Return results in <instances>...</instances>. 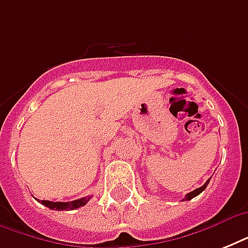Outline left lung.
Listing matches in <instances>:
<instances>
[{"label": "left lung", "mask_w": 248, "mask_h": 248, "mask_svg": "<svg viewBox=\"0 0 248 248\" xmlns=\"http://www.w3.org/2000/svg\"><path fill=\"white\" fill-rule=\"evenodd\" d=\"M208 183H210V179H208V180L206 181V183H204V184L202 185L201 188H197V189H194L193 192L188 193V194H186V196H185L184 198H183V201H189V200H192V198H194V197H196V196H198L200 193H202L204 190V189H206V186H207V185H208Z\"/></svg>", "instance_id": "obj_1"}]
</instances>
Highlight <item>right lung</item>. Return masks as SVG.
<instances>
[{"label":"right lung","instance_id":"obj_1","mask_svg":"<svg viewBox=\"0 0 248 248\" xmlns=\"http://www.w3.org/2000/svg\"><path fill=\"white\" fill-rule=\"evenodd\" d=\"M90 200H91V196L71 201V202H51V201H40V202L46 207L51 208V210H59V211L60 210H67L68 211V210H76V208L82 207Z\"/></svg>","mask_w":248,"mask_h":248}]
</instances>
